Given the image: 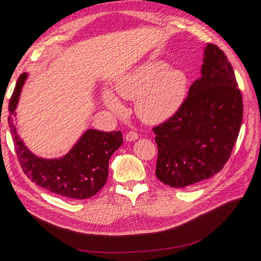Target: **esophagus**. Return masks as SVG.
<instances>
[{
	"label": "esophagus",
	"mask_w": 261,
	"mask_h": 261,
	"mask_svg": "<svg viewBox=\"0 0 261 261\" xmlns=\"http://www.w3.org/2000/svg\"><path fill=\"white\" fill-rule=\"evenodd\" d=\"M139 139V135L136 132L134 131H129L127 134H126V140L129 141V142H132V141H135Z\"/></svg>",
	"instance_id": "obj_1"
}]
</instances>
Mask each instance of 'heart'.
<instances>
[{
	"mask_svg": "<svg viewBox=\"0 0 261 261\" xmlns=\"http://www.w3.org/2000/svg\"><path fill=\"white\" fill-rule=\"evenodd\" d=\"M114 90L121 98L138 97L136 115L148 123H159L173 116L184 103L188 77L179 68H170L166 61L148 60L121 74ZM103 102L115 114L122 112V105L111 92L103 93Z\"/></svg>",
	"mask_w": 261,
	"mask_h": 261,
	"instance_id": "1",
	"label": "heart"
}]
</instances>
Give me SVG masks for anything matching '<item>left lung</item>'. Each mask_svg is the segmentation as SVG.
<instances>
[{
    "label": "left lung",
    "instance_id": "1",
    "mask_svg": "<svg viewBox=\"0 0 261 261\" xmlns=\"http://www.w3.org/2000/svg\"><path fill=\"white\" fill-rule=\"evenodd\" d=\"M242 116L234 70L225 54L210 43L204 49L201 77L190 86L179 111L152 129L158 179L184 188L221 171L237 141Z\"/></svg>",
    "mask_w": 261,
    "mask_h": 261
}]
</instances>
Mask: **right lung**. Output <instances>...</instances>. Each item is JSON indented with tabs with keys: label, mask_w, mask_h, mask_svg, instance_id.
I'll list each match as a JSON object with an SVG mask.
<instances>
[{
	"label": "right lung",
	"mask_w": 261,
	"mask_h": 261,
	"mask_svg": "<svg viewBox=\"0 0 261 261\" xmlns=\"http://www.w3.org/2000/svg\"><path fill=\"white\" fill-rule=\"evenodd\" d=\"M26 77V73L19 77L8 106L10 133L23 172L37 185L67 199L95 196L107 182L110 158L123 142L121 132L90 129L64 156L54 160L36 156L23 144L12 120Z\"/></svg>",
	"instance_id": "obj_1"
}]
</instances>
